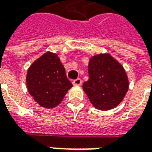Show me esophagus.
Instances as JSON below:
<instances>
[{"label": "esophagus", "mask_w": 152, "mask_h": 152, "mask_svg": "<svg viewBox=\"0 0 152 152\" xmlns=\"http://www.w3.org/2000/svg\"><path fill=\"white\" fill-rule=\"evenodd\" d=\"M72 84L74 85V86H80V85L82 84V80H81L80 78H77V79L73 80Z\"/></svg>", "instance_id": "obj_1"}]
</instances>
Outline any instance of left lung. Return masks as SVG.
Masks as SVG:
<instances>
[{"mask_svg":"<svg viewBox=\"0 0 152 152\" xmlns=\"http://www.w3.org/2000/svg\"><path fill=\"white\" fill-rule=\"evenodd\" d=\"M89 80L83 89L94 107L107 111L123 100L129 89L123 66L110 54H99L89 60Z\"/></svg>","mask_w":152,"mask_h":152,"instance_id":"1","label":"left lung"}]
</instances>
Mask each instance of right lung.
I'll return each instance as SVG.
<instances>
[{
    "instance_id": "1",
    "label": "right lung",
    "mask_w": 152,
    "mask_h": 152,
    "mask_svg": "<svg viewBox=\"0 0 152 152\" xmlns=\"http://www.w3.org/2000/svg\"><path fill=\"white\" fill-rule=\"evenodd\" d=\"M27 86L36 102L43 107L53 108L62 102L72 84L58 55L47 52L29 67Z\"/></svg>"
}]
</instances>
